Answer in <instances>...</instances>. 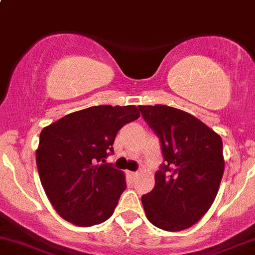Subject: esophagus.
I'll return each instance as SVG.
<instances>
[{
	"mask_svg": "<svg viewBox=\"0 0 255 255\" xmlns=\"http://www.w3.org/2000/svg\"><path fill=\"white\" fill-rule=\"evenodd\" d=\"M128 177H130L131 180H135L136 178H137L138 173H137V172H128Z\"/></svg>",
	"mask_w": 255,
	"mask_h": 255,
	"instance_id": "1",
	"label": "esophagus"
}]
</instances>
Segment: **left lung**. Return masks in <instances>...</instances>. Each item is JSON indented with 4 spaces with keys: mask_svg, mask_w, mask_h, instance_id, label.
I'll use <instances>...</instances> for the list:
<instances>
[{
    "mask_svg": "<svg viewBox=\"0 0 255 255\" xmlns=\"http://www.w3.org/2000/svg\"><path fill=\"white\" fill-rule=\"evenodd\" d=\"M161 141L164 162L154 188L141 198L148 221L177 232L191 227L214 203L225 170L222 140L189 113L162 106H140Z\"/></svg>",
    "mask_w": 255,
    "mask_h": 255,
    "instance_id": "left-lung-1",
    "label": "left lung"
}]
</instances>
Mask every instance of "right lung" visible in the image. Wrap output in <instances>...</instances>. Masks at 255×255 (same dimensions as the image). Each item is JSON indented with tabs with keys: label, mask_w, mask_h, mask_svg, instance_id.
Here are the masks:
<instances>
[{
	"label": "right lung",
	"mask_w": 255,
	"mask_h": 255,
	"mask_svg": "<svg viewBox=\"0 0 255 255\" xmlns=\"http://www.w3.org/2000/svg\"><path fill=\"white\" fill-rule=\"evenodd\" d=\"M140 117L135 106H96L44 128L36 149L41 185L57 214L80 227L99 225L114 212L127 188L122 170L106 163L115 136Z\"/></svg>",
	"instance_id": "obj_1"
}]
</instances>
